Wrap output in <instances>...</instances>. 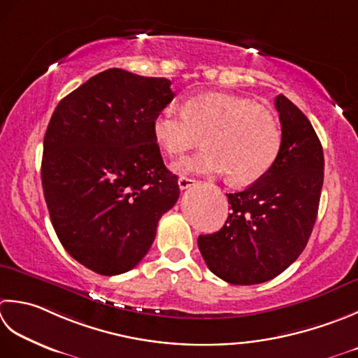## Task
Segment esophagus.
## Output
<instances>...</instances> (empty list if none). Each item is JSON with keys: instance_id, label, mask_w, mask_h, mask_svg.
Wrapping results in <instances>:
<instances>
[{"instance_id": "obj_1", "label": "esophagus", "mask_w": 358, "mask_h": 358, "mask_svg": "<svg viewBox=\"0 0 358 358\" xmlns=\"http://www.w3.org/2000/svg\"><path fill=\"white\" fill-rule=\"evenodd\" d=\"M195 185V180L191 178V177H185V175H181V177L178 178V186L180 189H187Z\"/></svg>"}]
</instances>
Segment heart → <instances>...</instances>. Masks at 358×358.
I'll return each instance as SVG.
<instances>
[{
    "mask_svg": "<svg viewBox=\"0 0 358 358\" xmlns=\"http://www.w3.org/2000/svg\"><path fill=\"white\" fill-rule=\"evenodd\" d=\"M153 138L167 155L177 157L201 141L206 147L175 163L180 173H225L236 185L262 178L281 152L276 117L257 102L229 94H200L183 108L169 103L152 121Z\"/></svg>",
    "mask_w": 358,
    "mask_h": 358,
    "instance_id": "b5f03b06",
    "label": "heart"
}]
</instances>
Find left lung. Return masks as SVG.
<instances>
[{
    "label": "left lung",
    "mask_w": 358,
    "mask_h": 358,
    "mask_svg": "<svg viewBox=\"0 0 358 358\" xmlns=\"http://www.w3.org/2000/svg\"><path fill=\"white\" fill-rule=\"evenodd\" d=\"M282 130L281 152L262 178L227 194L231 213L220 231L199 236L208 268L234 285L261 284L303 253L317 220L324 180L323 147L295 103L275 99Z\"/></svg>",
    "instance_id": "8db88e82"
}]
</instances>
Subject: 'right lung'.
I'll list each match as a JSON object with an SVG mask.
<instances>
[{
  "label": "right lung",
  "instance_id": "obj_1",
  "mask_svg": "<svg viewBox=\"0 0 358 358\" xmlns=\"http://www.w3.org/2000/svg\"><path fill=\"white\" fill-rule=\"evenodd\" d=\"M171 80L110 68L59 102L48 124L41 185L60 243L103 276L135 268L180 197L152 121Z\"/></svg>",
  "mask_w": 358,
  "mask_h": 358
}]
</instances>
